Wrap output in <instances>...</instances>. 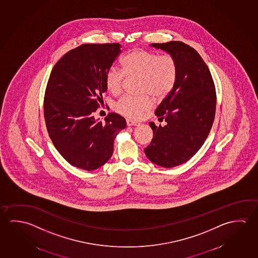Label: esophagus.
<instances>
[{"label": "esophagus", "instance_id": "obj_1", "mask_svg": "<svg viewBox=\"0 0 258 258\" xmlns=\"http://www.w3.org/2000/svg\"><path fill=\"white\" fill-rule=\"evenodd\" d=\"M127 126H140V123L138 121H134V120H131V119H127Z\"/></svg>", "mask_w": 258, "mask_h": 258}]
</instances>
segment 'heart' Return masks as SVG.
Segmentation results:
<instances>
[{"mask_svg":"<svg viewBox=\"0 0 258 258\" xmlns=\"http://www.w3.org/2000/svg\"><path fill=\"white\" fill-rule=\"evenodd\" d=\"M121 67V70L111 68L106 73V88L113 94L121 91L125 76L140 77V93L160 100L172 92L177 79V63L170 54L158 55L151 51L135 49L123 57ZM152 106L148 95H125L116 103V110L124 116L139 118Z\"/></svg>","mask_w":258,"mask_h":258,"instance_id":"b5f03b06","label":"heart"}]
</instances>
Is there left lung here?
I'll return each instance as SVG.
<instances>
[{"label": "left lung", "mask_w": 258, "mask_h": 258, "mask_svg": "<svg viewBox=\"0 0 258 258\" xmlns=\"http://www.w3.org/2000/svg\"><path fill=\"white\" fill-rule=\"evenodd\" d=\"M151 46L173 55L178 74L172 92L155 112L166 125L149 122L153 139L144 151L154 164L172 168L195 156L207 139L215 118V85L207 64L195 48L181 41Z\"/></svg>", "instance_id": "left-lung-1"}]
</instances>
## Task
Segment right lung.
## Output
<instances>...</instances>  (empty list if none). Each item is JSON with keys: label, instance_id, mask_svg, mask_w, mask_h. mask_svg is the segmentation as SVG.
<instances>
[{"label": "right lung", "instance_id": "right-lung-1", "mask_svg": "<svg viewBox=\"0 0 258 258\" xmlns=\"http://www.w3.org/2000/svg\"><path fill=\"white\" fill-rule=\"evenodd\" d=\"M120 44H84L68 51L52 69L44 98V116L55 148L70 165L93 171L113 153L126 120L111 112L105 121L93 113L106 92V73L120 53Z\"/></svg>", "mask_w": 258, "mask_h": 258}]
</instances>
